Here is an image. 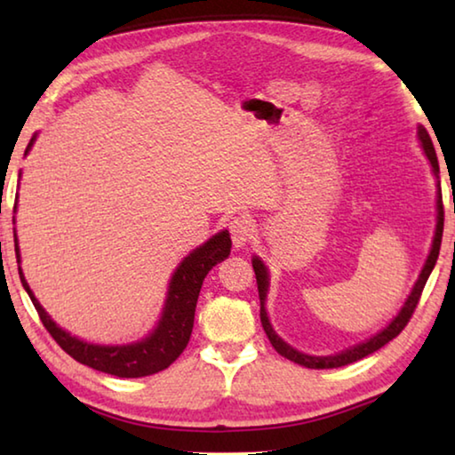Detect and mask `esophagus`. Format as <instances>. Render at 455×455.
<instances>
[{"label": "esophagus", "instance_id": "34e87169", "mask_svg": "<svg viewBox=\"0 0 455 455\" xmlns=\"http://www.w3.org/2000/svg\"><path fill=\"white\" fill-rule=\"evenodd\" d=\"M228 230H230V238H233V244L236 249H241L246 243H251L252 233H255V228H252V222L249 217H235L233 220L228 222Z\"/></svg>", "mask_w": 455, "mask_h": 455}]
</instances>
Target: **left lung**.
Segmentation results:
<instances>
[{"label": "left lung", "instance_id": "left-lung-1", "mask_svg": "<svg viewBox=\"0 0 455 455\" xmlns=\"http://www.w3.org/2000/svg\"><path fill=\"white\" fill-rule=\"evenodd\" d=\"M419 140H421V146H423V152H426L427 160L431 163V166H434V172L437 174V172H440V164H437L435 148H434V144H431V138H429L426 128H419ZM442 235H443V203H442V190H440V198H437V227H435L434 244H431L429 257L426 260V265H423V271L419 275L418 283H415L411 295L407 297L403 309L399 311L397 317L391 321L389 325L381 331V333H377L375 337H371L365 343H359V345H355V347L337 353V355H329V357H311V355H305V353H299L297 349H292L291 345L284 343L283 339L275 333L273 327H271V323H268L267 311H265V297H267V289H268V273H267L265 265L260 263V260L255 257V259H252V268H255V275H257V287H259V299H260V323H263V329H265V333L268 337V341L273 343V347L276 349V353H279V355L287 357L291 361H295V363L303 365V367H309V369L343 367V365L355 363V361L363 359L367 355H371V353H375L377 349H381L383 345H387L391 339H395L399 333H402L407 323H410L411 315L415 311V307H418L419 299H421L423 287H426L429 275H431V271H434L437 255H440Z\"/></svg>", "mask_w": 455, "mask_h": 455}]
</instances>
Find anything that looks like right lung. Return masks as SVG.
I'll list each match as a JSON object with an SVG mask.
<instances>
[{
	"mask_svg": "<svg viewBox=\"0 0 455 455\" xmlns=\"http://www.w3.org/2000/svg\"><path fill=\"white\" fill-rule=\"evenodd\" d=\"M34 140L36 138H32V142L28 144V150L32 148ZM228 255L230 236L227 230L214 235L211 241H206L203 246H198L196 251H192L190 255L182 260L180 267L176 268L171 281V289H168L163 319H160L158 327L154 329V333L150 337H146L144 341H138L132 345H116V347L92 345L86 341H80V339L72 337L70 333H66L64 329H60L56 323L48 317V313L42 309V305L37 303L34 292L28 287L24 275H21V268L20 279L21 284H24V289L28 291L29 299H32L44 327L48 329L53 341H56L68 355L102 373H110L116 377H146L163 371V369L174 363L180 353L187 349L192 327H195L196 301L204 276L209 275L214 265L225 260ZM15 257L20 260L18 244H15Z\"/></svg>",
	"mask_w": 455,
	"mask_h": 455,
	"instance_id": "1",
	"label": "right lung"
}]
</instances>
